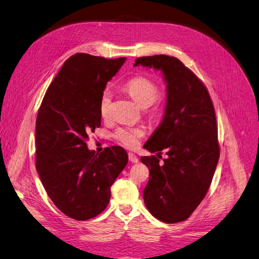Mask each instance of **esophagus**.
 <instances>
[{
	"label": "esophagus",
	"mask_w": 259,
	"mask_h": 259,
	"mask_svg": "<svg viewBox=\"0 0 259 259\" xmlns=\"http://www.w3.org/2000/svg\"><path fill=\"white\" fill-rule=\"evenodd\" d=\"M128 159H130V161L133 162V163H137V162H138V158H137V156H136L134 153H132V152L128 153Z\"/></svg>",
	"instance_id": "34e87169"
}]
</instances>
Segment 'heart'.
Listing matches in <instances>:
<instances>
[{
	"label": "heart",
	"mask_w": 259,
	"mask_h": 259,
	"mask_svg": "<svg viewBox=\"0 0 259 259\" xmlns=\"http://www.w3.org/2000/svg\"><path fill=\"white\" fill-rule=\"evenodd\" d=\"M124 89L132 96L136 103L142 107L147 108L154 105L156 98L159 96V88L153 81L145 76H136L127 81L124 85ZM112 93L109 89H106L101 93L99 100V111L103 117H107L110 112ZM153 112L156 110L154 107ZM145 130L143 127H120L114 133V138L121 145L127 148H135L139 144V139L144 137Z\"/></svg>",
	"instance_id": "b5f03b06"
}]
</instances>
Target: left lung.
Wrapping results in <instances>:
<instances>
[{
    "label": "left lung",
    "instance_id": "8db88e82",
    "mask_svg": "<svg viewBox=\"0 0 259 259\" xmlns=\"http://www.w3.org/2000/svg\"><path fill=\"white\" fill-rule=\"evenodd\" d=\"M134 66L160 70L166 83L163 120L144 148L159 158L166 151L167 158L140 159L149 168L145 204L161 222H184L204 199L219 159L214 106L204 84L179 59L154 55Z\"/></svg>",
    "mask_w": 259,
    "mask_h": 259
}]
</instances>
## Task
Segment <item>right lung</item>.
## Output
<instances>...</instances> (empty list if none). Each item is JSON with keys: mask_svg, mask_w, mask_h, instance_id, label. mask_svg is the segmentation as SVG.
Instances as JSON below:
<instances>
[{"mask_svg": "<svg viewBox=\"0 0 259 259\" xmlns=\"http://www.w3.org/2000/svg\"><path fill=\"white\" fill-rule=\"evenodd\" d=\"M125 57L79 53L65 61L45 93L35 123V166L49 197L65 215L86 221L110 201L111 186L126 166L122 147L89 150L90 133L100 126L99 100Z\"/></svg>", "mask_w": 259, "mask_h": 259, "instance_id": "right-lung-1", "label": "right lung"}]
</instances>
